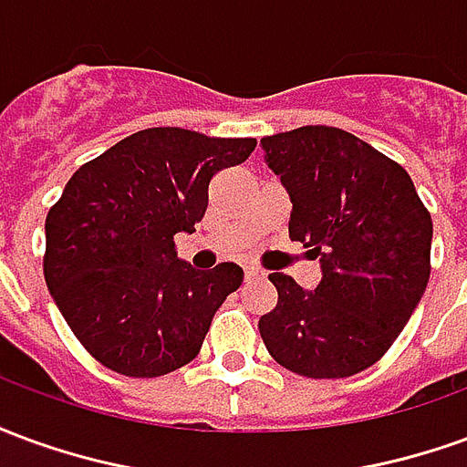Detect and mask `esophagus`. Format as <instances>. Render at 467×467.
<instances>
[{"instance_id":"obj_1","label":"esophagus","mask_w":467,"mask_h":467,"mask_svg":"<svg viewBox=\"0 0 467 467\" xmlns=\"http://www.w3.org/2000/svg\"><path fill=\"white\" fill-rule=\"evenodd\" d=\"M265 277H267V273H265V270H257V267H247V270H244V280H247V283L265 280Z\"/></svg>"}]
</instances>
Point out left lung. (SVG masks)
Instances as JSON below:
<instances>
[{
  "mask_svg": "<svg viewBox=\"0 0 467 467\" xmlns=\"http://www.w3.org/2000/svg\"><path fill=\"white\" fill-rule=\"evenodd\" d=\"M265 164L290 194V237L320 260L305 290L273 273L267 352L305 378H350L395 343L431 277L432 223L410 174L355 134L307 124L263 137Z\"/></svg>",
  "mask_w": 467,
  "mask_h": 467,
  "instance_id": "left-lung-1",
  "label": "left lung"
}]
</instances>
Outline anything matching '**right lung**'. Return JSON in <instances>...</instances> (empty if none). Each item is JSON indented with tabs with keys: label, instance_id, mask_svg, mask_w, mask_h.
Listing matches in <instances>:
<instances>
[{
	"label": "right lung",
	"instance_id": "1",
	"mask_svg": "<svg viewBox=\"0 0 467 467\" xmlns=\"http://www.w3.org/2000/svg\"><path fill=\"white\" fill-rule=\"evenodd\" d=\"M253 137L142 130L79 167L47 214L45 280L87 352L130 378H160L197 358L243 267L194 270L174 234L194 233L207 187L243 164Z\"/></svg>",
	"mask_w": 467,
	"mask_h": 467
}]
</instances>
